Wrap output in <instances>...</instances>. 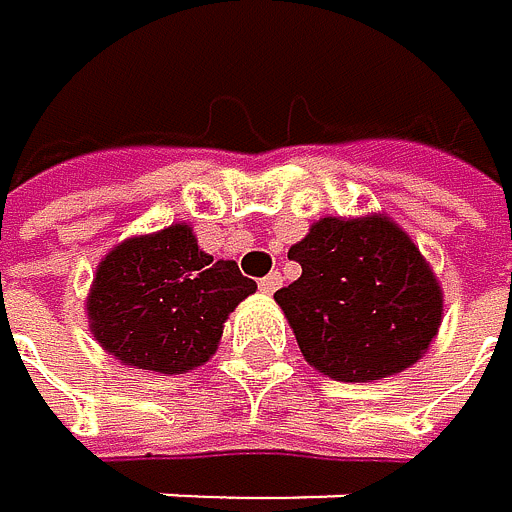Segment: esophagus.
Instances as JSON below:
<instances>
[{
    "label": "esophagus",
    "instance_id": "1",
    "mask_svg": "<svg viewBox=\"0 0 512 512\" xmlns=\"http://www.w3.org/2000/svg\"><path fill=\"white\" fill-rule=\"evenodd\" d=\"M258 285H261V291H264V294H273V291H279V285H282V276H279V273H270V276H264Z\"/></svg>",
    "mask_w": 512,
    "mask_h": 512
}]
</instances>
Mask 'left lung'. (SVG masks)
<instances>
[{
	"mask_svg": "<svg viewBox=\"0 0 512 512\" xmlns=\"http://www.w3.org/2000/svg\"><path fill=\"white\" fill-rule=\"evenodd\" d=\"M301 276L276 291L304 359L365 384L399 375L433 344L442 288L408 233L384 214L322 218L288 248Z\"/></svg>",
	"mask_w": 512,
	"mask_h": 512,
	"instance_id": "1",
	"label": "left lung"
}]
</instances>
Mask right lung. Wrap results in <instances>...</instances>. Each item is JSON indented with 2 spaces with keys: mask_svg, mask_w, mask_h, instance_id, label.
I'll return each instance as SVG.
<instances>
[{
  "mask_svg": "<svg viewBox=\"0 0 512 512\" xmlns=\"http://www.w3.org/2000/svg\"><path fill=\"white\" fill-rule=\"evenodd\" d=\"M254 288L236 261L205 254L193 227L171 224L116 245L97 264L85 310L94 341L110 356L184 375L214 356L227 316Z\"/></svg>",
  "mask_w": 512,
  "mask_h": 512,
  "instance_id": "1",
  "label": "right lung"
}]
</instances>
